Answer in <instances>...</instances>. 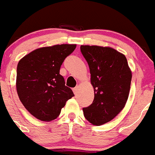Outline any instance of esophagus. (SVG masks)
I'll return each mask as SVG.
<instances>
[{"instance_id": "esophagus-1", "label": "esophagus", "mask_w": 155, "mask_h": 155, "mask_svg": "<svg viewBox=\"0 0 155 155\" xmlns=\"http://www.w3.org/2000/svg\"><path fill=\"white\" fill-rule=\"evenodd\" d=\"M73 91H74V93L75 95L78 94V86H76L75 88H74V89H73Z\"/></svg>"}]
</instances>
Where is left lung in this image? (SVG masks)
<instances>
[{"label": "left lung", "instance_id": "obj_1", "mask_svg": "<svg viewBox=\"0 0 155 155\" xmlns=\"http://www.w3.org/2000/svg\"><path fill=\"white\" fill-rule=\"evenodd\" d=\"M81 52L89 65L94 100L84 116L93 125L111 121L124 108L128 98L131 72L123 54L111 47L81 46Z\"/></svg>", "mask_w": 155, "mask_h": 155}]
</instances>
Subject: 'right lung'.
<instances>
[{"mask_svg":"<svg viewBox=\"0 0 155 155\" xmlns=\"http://www.w3.org/2000/svg\"><path fill=\"white\" fill-rule=\"evenodd\" d=\"M76 48L61 44L39 48L20 60L16 69V90L31 114L42 121L59 116L66 102L74 96L59 74L60 67Z\"/></svg>","mask_w":155,"mask_h":155,"instance_id":"add662e5","label":"right lung"}]
</instances>
